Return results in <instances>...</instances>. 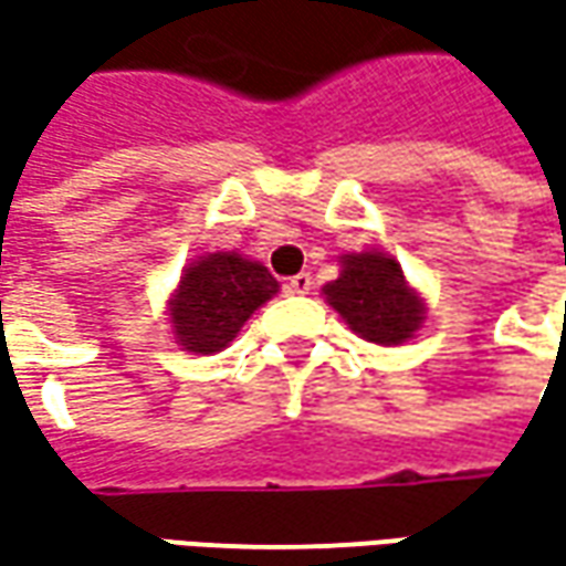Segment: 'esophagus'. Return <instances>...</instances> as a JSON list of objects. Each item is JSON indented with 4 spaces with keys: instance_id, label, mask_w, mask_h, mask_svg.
Returning <instances> with one entry per match:
<instances>
[{
    "instance_id": "esophagus-1",
    "label": "esophagus",
    "mask_w": 566,
    "mask_h": 566,
    "mask_svg": "<svg viewBox=\"0 0 566 566\" xmlns=\"http://www.w3.org/2000/svg\"><path fill=\"white\" fill-rule=\"evenodd\" d=\"M312 286H315V283H312V273H295V276L286 280V290L293 295H308L312 293Z\"/></svg>"
}]
</instances>
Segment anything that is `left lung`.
<instances>
[{
  "label": "left lung",
  "mask_w": 566,
  "mask_h": 566,
  "mask_svg": "<svg viewBox=\"0 0 566 566\" xmlns=\"http://www.w3.org/2000/svg\"><path fill=\"white\" fill-rule=\"evenodd\" d=\"M327 302L368 343L397 346L422 324V298L402 280L400 264L380 251L346 254L343 273L324 286Z\"/></svg>",
  "instance_id": "obj_1"
}]
</instances>
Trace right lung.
I'll list each match as a JSON object with an SVG mask.
<instances>
[{"mask_svg": "<svg viewBox=\"0 0 566 566\" xmlns=\"http://www.w3.org/2000/svg\"><path fill=\"white\" fill-rule=\"evenodd\" d=\"M273 293L276 280L258 261L232 251L207 254L182 273L169 305L176 339L188 353H220Z\"/></svg>", "mask_w": 566, "mask_h": 566, "instance_id": "add662e5", "label": "right lung"}]
</instances>
